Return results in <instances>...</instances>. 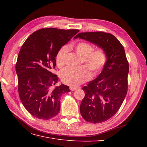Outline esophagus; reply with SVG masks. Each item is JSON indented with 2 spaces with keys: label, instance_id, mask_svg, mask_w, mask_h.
I'll return each mask as SVG.
<instances>
[{
  "label": "esophagus",
  "instance_id": "34e87169",
  "mask_svg": "<svg viewBox=\"0 0 147 147\" xmlns=\"http://www.w3.org/2000/svg\"><path fill=\"white\" fill-rule=\"evenodd\" d=\"M79 88H80V87H78V86H70V90L71 91H75V90H77V89H79Z\"/></svg>",
  "mask_w": 147,
  "mask_h": 147
}]
</instances>
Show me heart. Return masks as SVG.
Wrapping results in <instances>:
<instances>
[{
	"mask_svg": "<svg viewBox=\"0 0 147 147\" xmlns=\"http://www.w3.org/2000/svg\"><path fill=\"white\" fill-rule=\"evenodd\" d=\"M72 48L82 57L81 63H85L86 66L82 65L78 68H65L61 72L60 77L64 83L76 86L90 78V69L93 75H96L100 72L106 63L107 55L103 49L93 50L91 44L86 42H80L73 45ZM68 47L66 46L61 48L57 52L56 61L59 67H62L65 65Z\"/></svg>",
	"mask_w": 147,
	"mask_h": 147,
	"instance_id": "b5f03b06",
	"label": "heart"
}]
</instances>
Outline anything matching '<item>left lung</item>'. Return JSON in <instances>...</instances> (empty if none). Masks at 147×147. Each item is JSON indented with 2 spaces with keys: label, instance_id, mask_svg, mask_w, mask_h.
<instances>
[{
  "label": "left lung",
  "instance_id": "8db88e82",
  "mask_svg": "<svg viewBox=\"0 0 147 147\" xmlns=\"http://www.w3.org/2000/svg\"><path fill=\"white\" fill-rule=\"evenodd\" d=\"M82 38L103 49L107 61L96 78L83 87L85 96L80 111L86 121L104 122L116 114L126 96L129 64L123 45L114 35L103 32H81Z\"/></svg>",
  "mask_w": 147,
  "mask_h": 147
}]
</instances>
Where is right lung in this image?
Here are the masks:
<instances>
[{"mask_svg":"<svg viewBox=\"0 0 147 147\" xmlns=\"http://www.w3.org/2000/svg\"><path fill=\"white\" fill-rule=\"evenodd\" d=\"M78 29L45 28L35 31L22 46L16 64L20 100L35 118L50 119L58 114L62 94L70 91L50 70L56 65V56Z\"/></svg>","mask_w":147,"mask_h":147,"instance_id":"add662e5","label":"right lung"}]
</instances>
